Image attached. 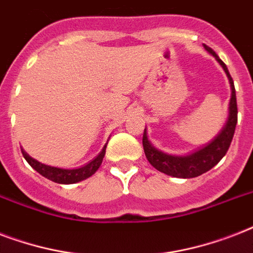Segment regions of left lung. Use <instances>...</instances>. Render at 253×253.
I'll list each match as a JSON object with an SVG mask.
<instances>
[{
	"mask_svg": "<svg viewBox=\"0 0 253 253\" xmlns=\"http://www.w3.org/2000/svg\"><path fill=\"white\" fill-rule=\"evenodd\" d=\"M205 49L211 53L212 56L216 59V61L222 65V68L224 69V72L230 80V84H231L230 114H228L227 123H226L222 132L210 144H208L202 150L197 151L194 154L189 155V156H170V155H167L162 151L156 150L148 140L147 132L144 130L143 148H144L147 160L150 162L151 166L155 167L160 172L166 173L168 176L178 177V178H193V177L201 176L202 173L208 172L212 167H215L220 162V159L227 154L228 147H230L232 138H234L236 122H238V105H236L234 81H232V77L230 76L227 67L223 61L220 60L219 56L206 44H205Z\"/></svg>",
	"mask_w": 253,
	"mask_h": 253,
	"instance_id": "left-lung-1",
	"label": "left lung"
}]
</instances>
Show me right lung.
Here are the masks:
<instances>
[{
	"label": "right lung",
	"instance_id": "right-lung-1",
	"mask_svg": "<svg viewBox=\"0 0 253 253\" xmlns=\"http://www.w3.org/2000/svg\"><path fill=\"white\" fill-rule=\"evenodd\" d=\"M105 152H106V146L103 147L101 154L93 162H90L85 167H81V168L77 169H61L55 168V167L44 166V164H42V163L37 162L31 156H29L25 151L22 150V155H23V158L26 159V162L29 163L30 166L33 167L38 173H41L43 177L53 181V182H57V184H75V182L85 180L87 177H90L91 174H94V172L99 168L101 163H102Z\"/></svg>",
	"mask_w": 253,
	"mask_h": 253
}]
</instances>
